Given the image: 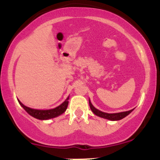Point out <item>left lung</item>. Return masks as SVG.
<instances>
[{"label":"left lung","instance_id":"obj_1","mask_svg":"<svg viewBox=\"0 0 160 160\" xmlns=\"http://www.w3.org/2000/svg\"><path fill=\"white\" fill-rule=\"evenodd\" d=\"M89 107H90L92 111L95 113V115L98 116V117H102V118L104 119H108V120H120L121 119L124 118L125 117L129 114L133 110H130L128 111H124V112H120V113H104V112L100 111L99 110L96 109V108L93 107V105L90 102V101L89 102Z\"/></svg>","mask_w":160,"mask_h":160}]
</instances>
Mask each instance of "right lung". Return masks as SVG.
<instances>
[{"label":"right lung","mask_w":160,"mask_h":160,"mask_svg":"<svg viewBox=\"0 0 160 160\" xmlns=\"http://www.w3.org/2000/svg\"><path fill=\"white\" fill-rule=\"evenodd\" d=\"M19 102L20 105H21L22 107L31 116L35 117L37 119H39V120H48V119H51V118H53V117H58V116L61 115L62 113H63L64 112L66 111V109H67L68 108V98L66 99L61 105L58 106V107L54 108V109L45 110V111L44 110L32 109V108H28L26 106H25L21 102H19Z\"/></svg>","instance_id":"add662e5"}]
</instances>
